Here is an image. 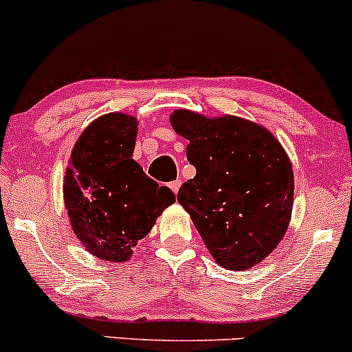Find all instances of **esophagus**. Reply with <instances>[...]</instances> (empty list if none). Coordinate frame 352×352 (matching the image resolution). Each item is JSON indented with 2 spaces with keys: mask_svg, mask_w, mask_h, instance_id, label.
I'll use <instances>...</instances> for the list:
<instances>
[{
  "mask_svg": "<svg viewBox=\"0 0 352 352\" xmlns=\"http://www.w3.org/2000/svg\"><path fill=\"white\" fill-rule=\"evenodd\" d=\"M169 188H171V191L176 195L181 188V179H176V181H173V183H169Z\"/></svg>",
  "mask_w": 352,
  "mask_h": 352,
  "instance_id": "obj_1",
  "label": "esophagus"
}]
</instances>
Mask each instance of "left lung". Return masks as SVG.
I'll use <instances>...</instances> for the list:
<instances>
[{
  "label": "left lung",
  "mask_w": 352,
  "mask_h": 352,
  "mask_svg": "<svg viewBox=\"0 0 352 352\" xmlns=\"http://www.w3.org/2000/svg\"><path fill=\"white\" fill-rule=\"evenodd\" d=\"M171 124L189 141L196 176L177 191L219 266L241 271L261 263L287 231L294 176L279 141L263 126L236 116L209 118L188 109Z\"/></svg>",
  "instance_id": "1"
}]
</instances>
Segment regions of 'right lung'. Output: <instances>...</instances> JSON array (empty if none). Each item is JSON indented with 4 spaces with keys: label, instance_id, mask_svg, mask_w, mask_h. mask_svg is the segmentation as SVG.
Masks as SVG:
<instances>
[{
    "label": "right lung",
    "instance_id": "1",
    "mask_svg": "<svg viewBox=\"0 0 352 352\" xmlns=\"http://www.w3.org/2000/svg\"><path fill=\"white\" fill-rule=\"evenodd\" d=\"M138 121L109 113L78 138L66 169L65 206L82 246L104 261L131 258L138 241L176 201L133 160Z\"/></svg>",
    "mask_w": 352,
    "mask_h": 352
}]
</instances>
